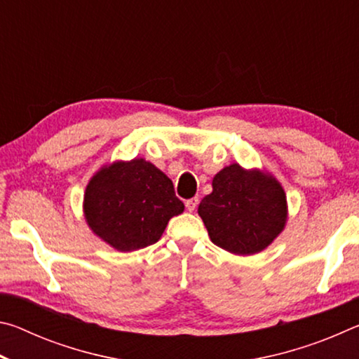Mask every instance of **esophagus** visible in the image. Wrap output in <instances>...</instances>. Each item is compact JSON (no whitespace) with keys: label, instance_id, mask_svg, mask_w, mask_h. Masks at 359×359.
I'll return each mask as SVG.
<instances>
[{"label":"esophagus","instance_id":"1","mask_svg":"<svg viewBox=\"0 0 359 359\" xmlns=\"http://www.w3.org/2000/svg\"><path fill=\"white\" fill-rule=\"evenodd\" d=\"M196 205H198V198L187 199V203H185V208H187V210H188V212H193L194 209H196Z\"/></svg>","mask_w":359,"mask_h":359}]
</instances>
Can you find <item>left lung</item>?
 I'll list each match as a JSON object with an SVG mask.
<instances>
[{"instance_id":"1","label":"left lung","mask_w":359,"mask_h":359,"mask_svg":"<svg viewBox=\"0 0 359 359\" xmlns=\"http://www.w3.org/2000/svg\"><path fill=\"white\" fill-rule=\"evenodd\" d=\"M198 214L217 247L247 257L263 252L287 226V194L271 172L233 163L214 175Z\"/></svg>"}]
</instances>
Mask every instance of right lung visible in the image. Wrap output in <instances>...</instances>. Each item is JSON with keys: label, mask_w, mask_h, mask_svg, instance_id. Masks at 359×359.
<instances>
[{"label": "right lung", "mask_w": 359, "mask_h": 359, "mask_svg": "<svg viewBox=\"0 0 359 359\" xmlns=\"http://www.w3.org/2000/svg\"><path fill=\"white\" fill-rule=\"evenodd\" d=\"M184 209L171 179L144 158L101 166L83 193L88 228L118 252L155 244Z\"/></svg>", "instance_id": "add662e5"}]
</instances>
